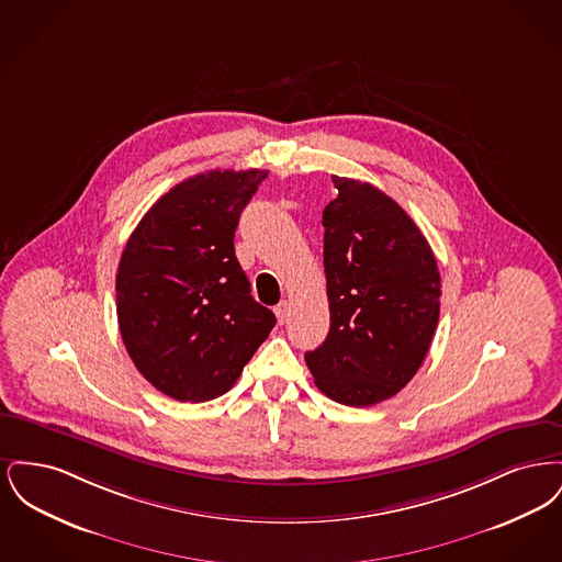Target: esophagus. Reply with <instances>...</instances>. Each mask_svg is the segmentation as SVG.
Segmentation results:
<instances>
[{
  "label": "esophagus",
  "instance_id": "34e87169",
  "mask_svg": "<svg viewBox=\"0 0 562 562\" xmlns=\"http://www.w3.org/2000/svg\"><path fill=\"white\" fill-rule=\"evenodd\" d=\"M289 310H291V305H289V301H280L276 307H273V312H276V318L280 324H284L286 318H289Z\"/></svg>",
  "mask_w": 562,
  "mask_h": 562
}]
</instances>
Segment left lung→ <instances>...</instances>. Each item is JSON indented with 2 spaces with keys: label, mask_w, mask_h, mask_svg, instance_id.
I'll use <instances>...</instances> for the list:
<instances>
[{
  "label": "left lung",
  "mask_w": 562,
  "mask_h": 562,
  "mask_svg": "<svg viewBox=\"0 0 562 562\" xmlns=\"http://www.w3.org/2000/svg\"><path fill=\"white\" fill-rule=\"evenodd\" d=\"M322 213L330 330L305 353L322 394L348 406L396 396L419 371L440 316L426 236L371 183L335 177Z\"/></svg>",
  "instance_id": "left-lung-1"
}]
</instances>
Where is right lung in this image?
Segmentation results:
<instances>
[{
	"label": "right lung",
	"mask_w": 562,
	"mask_h": 562,
	"mask_svg": "<svg viewBox=\"0 0 562 562\" xmlns=\"http://www.w3.org/2000/svg\"><path fill=\"white\" fill-rule=\"evenodd\" d=\"M268 170H209L175 186L136 225L115 276L117 324L134 367L161 394H225L268 339L234 250L244 206Z\"/></svg>",
	"instance_id": "obj_1"
}]
</instances>
